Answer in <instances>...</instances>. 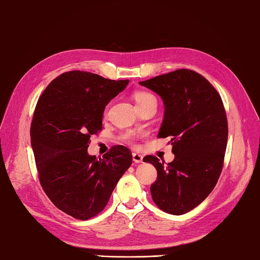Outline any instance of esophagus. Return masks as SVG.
Masks as SVG:
<instances>
[{
  "label": "esophagus",
  "mask_w": 260,
  "mask_h": 260,
  "mask_svg": "<svg viewBox=\"0 0 260 260\" xmlns=\"http://www.w3.org/2000/svg\"><path fill=\"white\" fill-rule=\"evenodd\" d=\"M132 159H134L135 162L139 164V162H142V159H144V156L140 155V153H138V152H134V153H132Z\"/></svg>",
  "instance_id": "34e87169"
}]
</instances>
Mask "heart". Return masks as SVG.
<instances>
[{"label":"heart","instance_id":"heart-1","mask_svg":"<svg viewBox=\"0 0 260 260\" xmlns=\"http://www.w3.org/2000/svg\"><path fill=\"white\" fill-rule=\"evenodd\" d=\"M135 100L137 102V107L139 108V107H142V105L147 104L148 102H150V101L156 100V98L150 93L141 91V92H137L135 94ZM142 136H144V134L140 131L126 130V131L122 132V135H121V139L125 142H128V144H135V141L138 139V138H140Z\"/></svg>","mask_w":260,"mask_h":260}]
</instances>
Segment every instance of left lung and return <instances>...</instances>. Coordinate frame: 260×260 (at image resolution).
Masks as SVG:
<instances>
[{
	"instance_id": "obj_1",
	"label": "left lung",
	"mask_w": 260,
	"mask_h": 260,
	"mask_svg": "<svg viewBox=\"0 0 260 260\" xmlns=\"http://www.w3.org/2000/svg\"><path fill=\"white\" fill-rule=\"evenodd\" d=\"M162 99L165 115L158 138H171L174 160L159 162L151 184L153 202L164 212L181 215L209 197L223 168L228 120L220 94L201 74L176 70L140 82Z\"/></svg>"
}]
</instances>
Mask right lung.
<instances>
[{"label":"right lung","mask_w":260,"mask_h":260,"mask_svg":"<svg viewBox=\"0 0 260 260\" xmlns=\"http://www.w3.org/2000/svg\"><path fill=\"white\" fill-rule=\"evenodd\" d=\"M128 83L66 72L37 102L30 137L39 181L51 202L75 219L98 215L132 162L124 146L112 147L102 158L87 153L89 138L102 130L105 107Z\"/></svg>","instance_id":"add662e5"}]
</instances>
